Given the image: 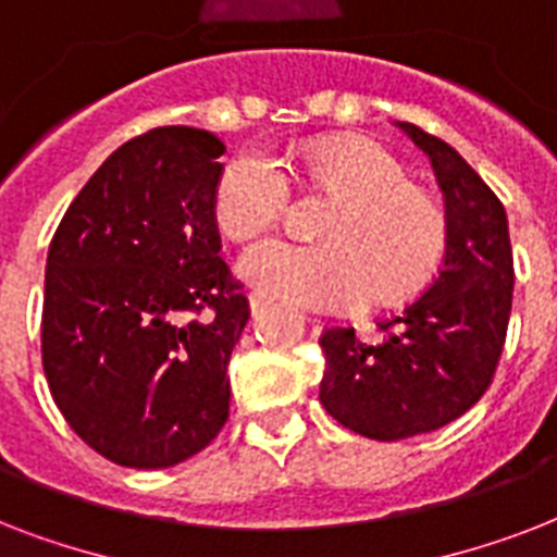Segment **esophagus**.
<instances>
[{
	"instance_id": "obj_1",
	"label": "esophagus",
	"mask_w": 557,
	"mask_h": 557,
	"mask_svg": "<svg viewBox=\"0 0 557 557\" xmlns=\"http://www.w3.org/2000/svg\"><path fill=\"white\" fill-rule=\"evenodd\" d=\"M265 304H269V300H265V297H262V295H251V297H248V306H251V314H260L262 309H265Z\"/></svg>"
}]
</instances>
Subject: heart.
Returning <instances> with one entry per match:
<instances>
[{
    "label": "heart",
    "instance_id": "1",
    "mask_svg": "<svg viewBox=\"0 0 557 557\" xmlns=\"http://www.w3.org/2000/svg\"><path fill=\"white\" fill-rule=\"evenodd\" d=\"M306 176L344 208L326 231L330 248L265 239L239 257V274L262 295L314 312H356L372 297L393 304L422 292L448 248L445 210L410 185L407 170L372 141H323L306 152ZM292 182L280 161L243 150L219 173L213 213L231 239L277 225Z\"/></svg>",
    "mask_w": 557,
    "mask_h": 557
}]
</instances>
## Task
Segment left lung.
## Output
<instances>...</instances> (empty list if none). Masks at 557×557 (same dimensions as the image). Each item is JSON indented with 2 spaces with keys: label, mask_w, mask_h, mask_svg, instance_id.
Returning a JSON list of instances; mask_svg holds the SVG:
<instances>
[{
  "label": "left lung",
  "mask_w": 557,
  "mask_h": 557,
  "mask_svg": "<svg viewBox=\"0 0 557 557\" xmlns=\"http://www.w3.org/2000/svg\"><path fill=\"white\" fill-rule=\"evenodd\" d=\"M431 159L445 196L448 248L442 271L405 312L381 323L379 344L356 330L321 335V401L367 440L436 431L480 401L500 361L511 314L509 219L492 187L450 144L396 124Z\"/></svg>",
  "instance_id": "8db88e82"
}]
</instances>
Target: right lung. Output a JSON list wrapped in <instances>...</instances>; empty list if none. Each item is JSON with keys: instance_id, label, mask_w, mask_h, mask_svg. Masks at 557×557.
<instances>
[{"instance_id": "obj_1", "label": "right lung", "mask_w": 557, "mask_h": 557, "mask_svg": "<svg viewBox=\"0 0 557 557\" xmlns=\"http://www.w3.org/2000/svg\"><path fill=\"white\" fill-rule=\"evenodd\" d=\"M222 152L193 126L126 141L48 248V387L72 431L117 466H178L227 419V361L251 312L219 257Z\"/></svg>"}]
</instances>
